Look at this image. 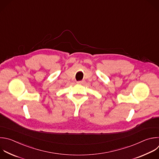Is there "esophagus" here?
I'll list each match as a JSON object with an SVG mask.
<instances>
[{"label": "esophagus", "mask_w": 159, "mask_h": 159, "mask_svg": "<svg viewBox=\"0 0 159 159\" xmlns=\"http://www.w3.org/2000/svg\"><path fill=\"white\" fill-rule=\"evenodd\" d=\"M77 83H78V84H84V80L78 81V82H77Z\"/></svg>", "instance_id": "obj_1"}]
</instances>
